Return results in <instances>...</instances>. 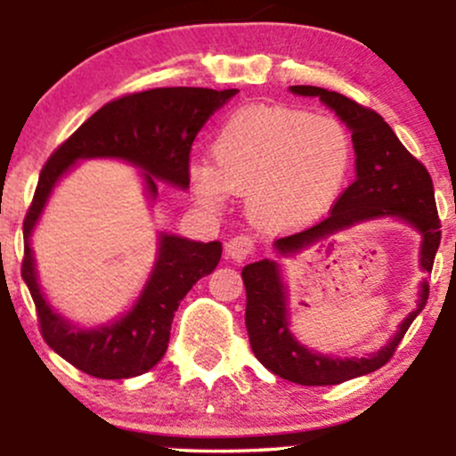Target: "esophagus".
<instances>
[{
	"label": "esophagus",
	"instance_id": "34e87169",
	"mask_svg": "<svg viewBox=\"0 0 456 456\" xmlns=\"http://www.w3.org/2000/svg\"><path fill=\"white\" fill-rule=\"evenodd\" d=\"M253 248L255 244L248 235H235V238H232L224 244V255L232 261H235V264H242L246 257L253 255Z\"/></svg>",
	"mask_w": 456,
	"mask_h": 456
}]
</instances>
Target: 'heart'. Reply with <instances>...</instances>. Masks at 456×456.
<instances>
[{"instance_id": "heart-1", "label": "heart", "mask_w": 456, "mask_h": 456, "mask_svg": "<svg viewBox=\"0 0 456 456\" xmlns=\"http://www.w3.org/2000/svg\"><path fill=\"white\" fill-rule=\"evenodd\" d=\"M212 165L192 162L188 184L210 212L229 192L246 195V214L268 233L317 223L341 197L354 162L347 128L328 115L300 109L255 107L238 111L212 139Z\"/></svg>"}]
</instances>
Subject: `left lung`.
Wrapping results in <instances>:
<instances>
[{"label": "left lung", "mask_w": 456, "mask_h": 456, "mask_svg": "<svg viewBox=\"0 0 456 456\" xmlns=\"http://www.w3.org/2000/svg\"><path fill=\"white\" fill-rule=\"evenodd\" d=\"M289 92L296 96L319 98L349 128L355 151V180L338 197L328 218L305 232L276 240V255L285 259L296 257L330 235L370 221L395 218L420 235L418 264L428 274L442 232L433 182L425 165L405 150L379 113L323 87L291 86ZM242 281L246 287V330L255 358L274 375L300 386H334L381 369L392 358L413 319L420 315L428 297V281L422 279L416 308L403 319L384 347L366 355L341 358L306 347L291 332L289 287L279 261L261 259L244 265Z\"/></svg>", "instance_id": "obj_1"}]
</instances>
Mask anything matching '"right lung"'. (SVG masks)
Wrapping results in <instances>:
<instances>
[{
    "mask_svg": "<svg viewBox=\"0 0 456 456\" xmlns=\"http://www.w3.org/2000/svg\"><path fill=\"white\" fill-rule=\"evenodd\" d=\"M235 94L238 90L159 87L118 98L81 124L40 171L23 223L25 259L20 272L34 297L46 345L83 373L101 379H126L156 366L169 345L177 306L199 279L216 268L223 244L218 240L203 244L160 232L154 265L133 306L101 326H78L46 300L31 248V233L55 186L81 160L113 159L141 171L150 203L159 199V182L186 191L192 141Z\"/></svg>",
    "mask_w": 456,
    "mask_h": 456,
    "instance_id": "add662e5",
    "label": "right lung"
}]
</instances>
